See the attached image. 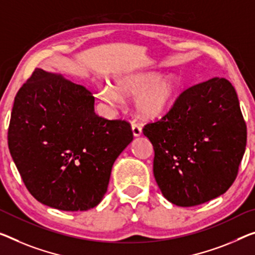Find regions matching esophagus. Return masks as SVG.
<instances>
[{
  "label": "esophagus",
  "mask_w": 255,
  "mask_h": 255,
  "mask_svg": "<svg viewBox=\"0 0 255 255\" xmlns=\"http://www.w3.org/2000/svg\"><path fill=\"white\" fill-rule=\"evenodd\" d=\"M132 132H133V135H134V136H140L141 133H142V128H141L139 124L133 123L132 124Z\"/></svg>",
  "instance_id": "34e87169"
}]
</instances>
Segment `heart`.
<instances>
[{"mask_svg":"<svg viewBox=\"0 0 255 255\" xmlns=\"http://www.w3.org/2000/svg\"><path fill=\"white\" fill-rule=\"evenodd\" d=\"M181 92L180 78L175 73L160 75L155 70L133 72L114 78V85H104L98 96L105 104L117 107L124 98H135V111L140 119L156 121L165 116Z\"/></svg>","mask_w":255,"mask_h":255,"instance_id":"1","label":"heart"}]
</instances>
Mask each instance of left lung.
Wrapping results in <instances>:
<instances>
[{
    "instance_id": "left-lung-1",
    "label": "left lung",
    "mask_w": 255,
    "mask_h": 255,
    "mask_svg": "<svg viewBox=\"0 0 255 255\" xmlns=\"http://www.w3.org/2000/svg\"><path fill=\"white\" fill-rule=\"evenodd\" d=\"M143 134L154 147V177L177 206L203 204L225 194L237 177L246 147V124L237 93L213 77L182 92Z\"/></svg>"
}]
</instances>
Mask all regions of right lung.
<instances>
[{
	"label": "right lung",
	"instance_id": "add662e5",
	"mask_svg": "<svg viewBox=\"0 0 255 255\" xmlns=\"http://www.w3.org/2000/svg\"><path fill=\"white\" fill-rule=\"evenodd\" d=\"M133 140L130 124L95 113V97L60 74L35 69L19 90L7 144L27 189L61 211L103 201L116 158Z\"/></svg>",
	"mask_w": 255,
	"mask_h": 255
}]
</instances>
